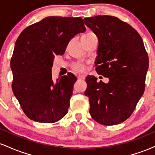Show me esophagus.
Wrapping results in <instances>:
<instances>
[{"label": "esophagus", "instance_id": "obj_1", "mask_svg": "<svg viewBox=\"0 0 155 155\" xmlns=\"http://www.w3.org/2000/svg\"><path fill=\"white\" fill-rule=\"evenodd\" d=\"M77 79L79 80H84L85 79V76H83V75H79L77 76Z\"/></svg>", "mask_w": 155, "mask_h": 155}]
</instances>
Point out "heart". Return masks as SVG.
<instances>
[{
	"label": "heart",
	"instance_id": "b5f03b06",
	"mask_svg": "<svg viewBox=\"0 0 155 155\" xmlns=\"http://www.w3.org/2000/svg\"><path fill=\"white\" fill-rule=\"evenodd\" d=\"M94 35V33H87L86 34L82 35L81 38H87V37L90 36V35ZM85 68H86V65H85L84 63H81V62H76L71 65V69L74 71L75 73H77V74H81V73H83L84 71Z\"/></svg>",
	"mask_w": 155,
	"mask_h": 155
}]
</instances>
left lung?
<instances>
[{"label": "left lung", "instance_id": "8db88e82", "mask_svg": "<svg viewBox=\"0 0 155 155\" xmlns=\"http://www.w3.org/2000/svg\"><path fill=\"white\" fill-rule=\"evenodd\" d=\"M83 20L98 38L96 71L109 80L106 84L97 82L94 76L86 78L90 114L104 125L122 123L144 92L149 58L143 40L132 26L116 17L98 15Z\"/></svg>", "mask_w": 155, "mask_h": 155}]
</instances>
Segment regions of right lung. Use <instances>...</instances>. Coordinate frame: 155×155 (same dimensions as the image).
<instances>
[{"label":"right lung","instance_id":"right-lung-1","mask_svg":"<svg viewBox=\"0 0 155 155\" xmlns=\"http://www.w3.org/2000/svg\"><path fill=\"white\" fill-rule=\"evenodd\" d=\"M86 31L81 17H48L22 31L11 59L12 90L31 120L53 123L68 113L76 77L71 73L53 81L54 55H62L76 34Z\"/></svg>","mask_w":155,"mask_h":155}]
</instances>
